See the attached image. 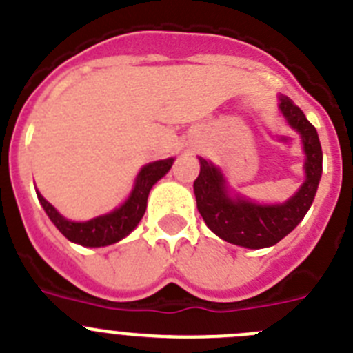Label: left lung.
<instances>
[{
  "mask_svg": "<svg viewBox=\"0 0 353 353\" xmlns=\"http://www.w3.org/2000/svg\"><path fill=\"white\" fill-rule=\"evenodd\" d=\"M279 109L290 125L302 136L305 152V182L288 201L281 205H258L242 198H230L221 171L199 157L201 166L194 180L196 205L207 226L230 244L249 249L277 244L304 219L316 194L322 176V146L316 129L288 97L279 99Z\"/></svg>",
  "mask_w": 353,
  "mask_h": 353,
  "instance_id": "8db88e82",
  "label": "left lung"
}]
</instances>
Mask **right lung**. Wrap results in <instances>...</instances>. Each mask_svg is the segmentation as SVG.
<instances>
[{
	"instance_id": "1",
	"label": "right lung",
	"mask_w": 353,
	"mask_h": 353,
	"mask_svg": "<svg viewBox=\"0 0 353 353\" xmlns=\"http://www.w3.org/2000/svg\"><path fill=\"white\" fill-rule=\"evenodd\" d=\"M173 161L174 159H164V161L146 164L139 171L136 187H134V191L130 192L125 203L111 212V214L101 215V217L90 219L86 223H74V221L65 219L63 215L56 212V208L51 203H48L42 198L40 192H37V196H39V201L43 210H46V214L49 215V219L60 230L61 235L67 236L70 242L86 245V248H102V245L114 244V242L129 235L134 228L138 226V223L145 215L150 189L171 170Z\"/></svg>"
}]
</instances>
